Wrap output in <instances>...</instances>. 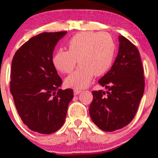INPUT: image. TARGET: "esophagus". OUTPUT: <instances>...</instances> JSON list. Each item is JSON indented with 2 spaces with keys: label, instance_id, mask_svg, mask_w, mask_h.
<instances>
[{
  "label": "esophagus",
  "instance_id": "esophagus-1",
  "mask_svg": "<svg viewBox=\"0 0 158 158\" xmlns=\"http://www.w3.org/2000/svg\"><path fill=\"white\" fill-rule=\"evenodd\" d=\"M81 93V90H79V89H76L73 90V93H74L75 96H77V95H78V94H80Z\"/></svg>",
  "mask_w": 158,
  "mask_h": 158
}]
</instances>
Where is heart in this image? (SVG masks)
I'll use <instances>...</instances> for the list:
<instances>
[{
	"mask_svg": "<svg viewBox=\"0 0 158 158\" xmlns=\"http://www.w3.org/2000/svg\"><path fill=\"white\" fill-rule=\"evenodd\" d=\"M69 51L59 49L53 57L54 67L69 73L77 63L80 66L65 79L69 87L83 89L95 75L101 76L110 69L115 58L116 46L111 35L106 32L84 31L73 36L68 42Z\"/></svg>",
	"mask_w": 158,
	"mask_h": 158,
	"instance_id": "1",
	"label": "heart"
}]
</instances>
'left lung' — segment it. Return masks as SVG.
Here are the masks:
<instances>
[{"mask_svg":"<svg viewBox=\"0 0 158 158\" xmlns=\"http://www.w3.org/2000/svg\"><path fill=\"white\" fill-rule=\"evenodd\" d=\"M118 41L114 64L98 81L107 91L92 92L93 100L89 106L93 122L107 132L121 129L132 121L144 93V71L139 50L124 36H118Z\"/></svg>","mask_w":158,"mask_h":158,"instance_id":"8db88e82","label":"left lung"}]
</instances>
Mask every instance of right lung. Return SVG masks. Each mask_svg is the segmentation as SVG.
<instances>
[{"mask_svg": "<svg viewBox=\"0 0 158 158\" xmlns=\"http://www.w3.org/2000/svg\"><path fill=\"white\" fill-rule=\"evenodd\" d=\"M66 31L43 32L20 47L12 62L10 91L23 123L49 135L61 128L73 91L58 89L62 81L53 64V52Z\"/></svg>", "mask_w": 158, "mask_h": 158, "instance_id": "obj_1", "label": "right lung"}]
</instances>
